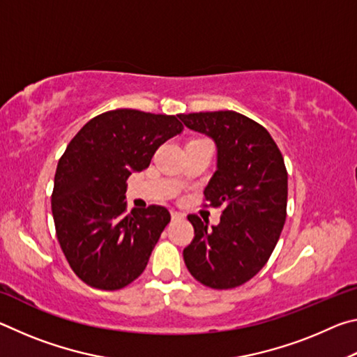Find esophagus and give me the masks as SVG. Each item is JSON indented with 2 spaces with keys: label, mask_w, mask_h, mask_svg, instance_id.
Listing matches in <instances>:
<instances>
[{
  "label": "esophagus",
  "mask_w": 357,
  "mask_h": 357,
  "mask_svg": "<svg viewBox=\"0 0 357 357\" xmlns=\"http://www.w3.org/2000/svg\"><path fill=\"white\" fill-rule=\"evenodd\" d=\"M172 219L173 220H179V219H184V214L178 213V211H172Z\"/></svg>",
  "instance_id": "34e87169"
}]
</instances>
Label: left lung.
<instances>
[{
    "label": "left lung",
    "mask_w": 357,
    "mask_h": 357,
    "mask_svg": "<svg viewBox=\"0 0 357 357\" xmlns=\"http://www.w3.org/2000/svg\"><path fill=\"white\" fill-rule=\"evenodd\" d=\"M184 126L217 144V172L204 189V206L220 208L217 227L197 214L183 255L189 273L214 289L236 288L268 263L285 225L288 173L273 137L238 112L178 114Z\"/></svg>",
    "instance_id": "obj_1"
}]
</instances>
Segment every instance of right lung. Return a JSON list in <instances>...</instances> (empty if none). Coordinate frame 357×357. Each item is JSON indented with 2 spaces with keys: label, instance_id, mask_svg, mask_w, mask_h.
I'll list each match as a JSON object with an SVG mask.
<instances>
[{
  "label": "right lung",
  "instance_id": "add662e5",
  "mask_svg": "<svg viewBox=\"0 0 357 357\" xmlns=\"http://www.w3.org/2000/svg\"><path fill=\"white\" fill-rule=\"evenodd\" d=\"M183 129L174 114L118 108L89 119L68 144L56 167L52 213L64 257L86 285L114 291L146 268L172 217L157 204L126 213V181Z\"/></svg>",
  "mask_w": 357,
  "mask_h": 357
}]
</instances>
